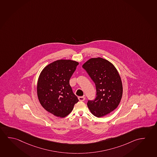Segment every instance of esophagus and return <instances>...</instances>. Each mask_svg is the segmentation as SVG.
I'll return each mask as SVG.
<instances>
[{"label": "esophagus", "mask_w": 157, "mask_h": 157, "mask_svg": "<svg viewBox=\"0 0 157 157\" xmlns=\"http://www.w3.org/2000/svg\"><path fill=\"white\" fill-rule=\"evenodd\" d=\"M78 100L81 101H84L85 100V97H79L78 98Z\"/></svg>", "instance_id": "34e87169"}]
</instances>
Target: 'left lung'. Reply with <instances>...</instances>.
Returning <instances> with one entry per match:
<instances>
[{
	"label": "left lung",
	"mask_w": 157,
	"mask_h": 157,
	"mask_svg": "<svg viewBox=\"0 0 157 157\" xmlns=\"http://www.w3.org/2000/svg\"><path fill=\"white\" fill-rule=\"evenodd\" d=\"M82 67L94 82L97 90L94 100L87 102L88 109L95 117L108 115L117 108L123 94L122 80L117 69L101 57L90 58Z\"/></svg>",
	"instance_id": "1"
}]
</instances>
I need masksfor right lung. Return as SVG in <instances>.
<instances>
[{"mask_svg": "<svg viewBox=\"0 0 157 157\" xmlns=\"http://www.w3.org/2000/svg\"><path fill=\"white\" fill-rule=\"evenodd\" d=\"M78 64L72 60H57L40 72L37 83L38 99L42 107L55 116L66 117L78 101L69 84Z\"/></svg>", "mask_w": 157, "mask_h": 157, "instance_id": "1", "label": "right lung"}]
</instances>
